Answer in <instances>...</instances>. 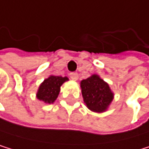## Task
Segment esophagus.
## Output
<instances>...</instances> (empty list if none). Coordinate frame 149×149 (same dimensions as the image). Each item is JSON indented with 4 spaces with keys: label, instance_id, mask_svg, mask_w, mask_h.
Segmentation results:
<instances>
[{
    "label": "esophagus",
    "instance_id": "esophagus-1",
    "mask_svg": "<svg viewBox=\"0 0 149 149\" xmlns=\"http://www.w3.org/2000/svg\"><path fill=\"white\" fill-rule=\"evenodd\" d=\"M70 77L72 80H77L78 78H79V74L77 72H71L70 74Z\"/></svg>",
    "mask_w": 149,
    "mask_h": 149
}]
</instances>
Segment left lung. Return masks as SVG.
Instances as JSON below:
<instances>
[{"label": "left lung", "mask_w": 149, "mask_h": 149, "mask_svg": "<svg viewBox=\"0 0 149 149\" xmlns=\"http://www.w3.org/2000/svg\"><path fill=\"white\" fill-rule=\"evenodd\" d=\"M80 88L86 106L94 112L106 111L114 97L109 84L97 74L81 80Z\"/></svg>", "instance_id": "left-lung-1"}]
</instances>
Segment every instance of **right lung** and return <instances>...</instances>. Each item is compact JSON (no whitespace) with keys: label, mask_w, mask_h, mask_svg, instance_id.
I'll return each instance as SVG.
<instances>
[{"label":"right lung","mask_w":149,"mask_h":149,"mask_svg":"<svg viewBox=\"0 0 149 149\" xmlns=\"http://www.w3.org/2000/svg\"><path fill=\"white\" fill-rule=\"evenodd\" d=\"M67 80H69L67 77L49 76L40 85L36 94L37 99L47 104L53 103L60 94L61 86Z\"/></svg>","instance_id":"1"}]
</instances>
